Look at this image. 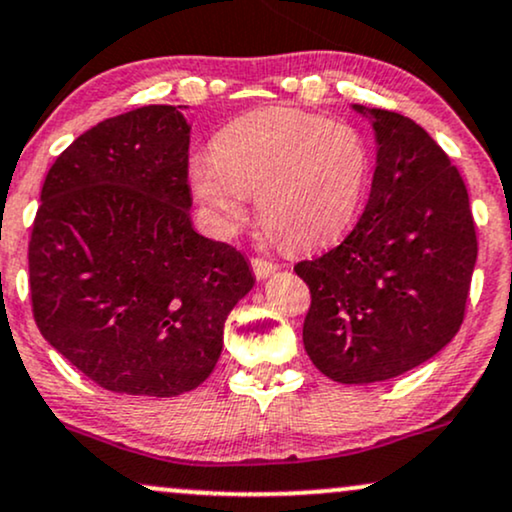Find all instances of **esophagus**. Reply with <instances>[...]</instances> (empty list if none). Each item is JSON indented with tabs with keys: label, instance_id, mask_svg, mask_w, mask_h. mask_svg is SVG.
Wrapping results in <instances>:
<instances>
[{
	"label": "esophagus",
	"instance_id": "esophagus-1",
	"mask_svg": "<svg viewBox=\"0 0 512 512\" xmlns=\"http://www.w3.org/2000/svg\"><path fill=\"white\" fill-rule=\"evenodd\" d=\"M250 267H252V274L260 278V281H262V278H267V276L274 274V271H278V264L269 262V260H260V257H252Z\"/></svg>",
	"mask_w": 512,
	"mask_h": 512
}]
</instances>
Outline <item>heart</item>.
<instances>
[{
    "label": "heart",
    "instance_id": "obj_1",
    "mask_svg": "<svg viewBox=\"0 0 512 512\" xmlns=\"http://www.w3.org/2000/svg\"><path fill=\"white\" fill-rule=\"evenodd\" d=\"M193 155L189 184L222 236L234 234L255 196L274 238L312 250L349 229L364 198L371 155L357 127L297 108H257Z\"/></svg>",
    "mask_w": 512,
    "mask_h": 512
}]
</instances>
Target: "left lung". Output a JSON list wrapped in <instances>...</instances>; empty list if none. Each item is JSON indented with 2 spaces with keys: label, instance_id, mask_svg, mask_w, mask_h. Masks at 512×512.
<instances>
[{
  "label": "left lung",
  "instance_id": "left-lung-1",
  "mask_svg": "<svg viewBox=\"0 0 512 512\" xmlns=\"http://www.w3.org/2000/svg\"><path fill=\"white\" fill-rule=\"evenodd\" d=\"M375 134L364 215L338 248L295 264L312 293L302 340L345 385L397 378L435 357L463 323L477 236L468 189L416 122L352 106Z\"/></svg>",
  "mask_w": 512,
  "mask_h": 512
}]
</instances>
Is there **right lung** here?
Masks as SVG:
<instances>
[{"instance_id":"add662e5","label":"right lung","mask_w":512,"mask_h":512,"mask_svg":"<svg viewBox=\"0 0 512 512\" xmlns=\"http://www.w3.org/2000/svg\"><path fill=\"white\" fill-rule=\"evenodd\" d=\"M184 106L87 129L56 158L28 250L44 340L103 390L177 397L203 383L224 321L255 286L231 245L191 222Z\"/></svg>"}]
</instances>
